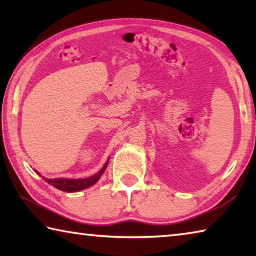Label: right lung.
I'll return each instance as SVG.
<instances>
[{"mask_svg":"<svg viewBox=\"0 0 256 256\" xmlns=\"http://www.w3.org/2000/svg\"><path fill=\"white\" fill-rule=\"evenodd\" d=\"M107 164H108V162L104 164L102 170L98 172L97 174H94L92 177H88V178H84V180H66V178L47 180V178H45V177H42V180L47 182L50 185L54 186V188H56L58 190H64V192H78V190H84L96 183V182L100 178L102 172H105V170L107 168ZM38 174H40V172H38Z\"/></svg>","mask_w":256,"mask_h":256,"instance_id":"obj_1","label":"right lung"}]
</instances>
